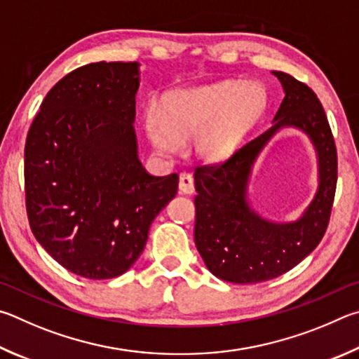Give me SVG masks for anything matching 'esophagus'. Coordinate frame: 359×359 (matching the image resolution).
<instances>
[{
    "label": "esophagus",
    "instance_id": "34e87169",
    "mask_svg": "<svg viewBox=\"0 0 359 359\" xmlns=\"http://www.w3.org/2000/svg\"><path fill=\"white\" fill-rule=\"evenodd\" d=\"M180 191L184 194L194 192V178L189 172H181L180 173Z\"/></svg>",
    "mask_w": 359,
    "mask_h": 359
}]
</instances>
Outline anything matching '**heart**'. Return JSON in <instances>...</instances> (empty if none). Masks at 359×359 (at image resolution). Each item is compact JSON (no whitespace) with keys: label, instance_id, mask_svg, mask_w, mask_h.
<instances>
[{"label":"heart","instance_id":"heart-1","mask_svg":"<svg viewBox=\"0 0 359 359\" xmlns=\"http://www.w3.org/2000/svg\"><path fill=\"white\" fill-rule=\"evenodd\" d=\"M266 93L257 83H222L180 91L161 107V121L148 118L147 129L161 153L172 154L180 142L197 138V151L208 161H222L240 144L249 126L262 115Z\"/></svg>","mask_w":359,"mask_h":359}]
</instances>
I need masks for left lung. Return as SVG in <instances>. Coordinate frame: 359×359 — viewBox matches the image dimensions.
<instances>
[{
  "instance_id": "left-lung-1",
  "label": "left lung",
  "mask_w": 359,
  "mask_h": 359,
  "mask_svg": "<svg viewBox=\"0 0 359 359\" xmlns=\"http://www.w3.org/2000/svg\"><path fill=\"white\" fill-rule=\"evenodd\" d=\"M284 86L274 124L229 159L196 167L194 240L210 271L233 284H259L290 271L322 241L330 224L337 184V151L328 118L317 94L285 72H274ZM284 125L303 128L316 144L320 186L304 217L274 224L248 208L245 186L259 149Z\"/></svg>"
}]
</instances>
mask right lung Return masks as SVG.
Returning <instances> with one entry per match:
<instances>
[{
    "mask_svg": "<svg viewBox=\"0 0 359 359\" xmlns=\"http://www.w3.org/2000/svg\"><path fill=\"white\" fill-rule=\"evenodd\" d=\"M137 62H91L42 100L25 143V202L41 246L69 271L111 279L143 252L178 175L153 176L137 157Z\"/></svg>",
    "mask_w": 359,
    "mask_h": 359,
    "instance_id": "add662e5",
    "label": "right lung"
}]
</instances>
